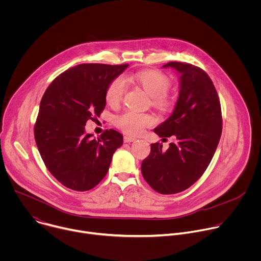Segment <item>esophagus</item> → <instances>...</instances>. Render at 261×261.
<instances>
[{
    "label": "esophagus",
    "instance_id": "obj_1",
    "mask_svg": "<svg viewBox=\"0 0 261 261\" xmlns=\"http://www.w3.org/2000/svg\"><path fill=\"white\" fill-rule=\"evenodd\" d=\"M135 140H136L135 137H131V136H128V135L124 136V141H125V142H133V141H135Z\"/></svg>",
    "mask_w": 261,
    "mask_h": 261
}]
</instances>
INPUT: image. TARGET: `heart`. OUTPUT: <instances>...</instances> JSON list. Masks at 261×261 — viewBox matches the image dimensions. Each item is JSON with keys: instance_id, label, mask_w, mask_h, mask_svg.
Returning a JSON list of instances; mask_svg holds the SVG:
<instances>
[{"instance_id": "heart-1", "label": "heart", "mask_w": 261, "mask_h": 261, "mask_svg": "<svg viewBox=\"0 0 261 261\" xmlns=\"http://www.w3.org/2000/svg\"><path fill=\"white\" fill-rule=\"evenodd\" d=\"M127 81L136 82L142 89L153 97L154 102L159 106H165L168 102L166 92L170 87L169 79L159 71L147 70L137 72L126 77ZM126 92V82L123 77H117L109 84L105 93L106 102L111 105H118ZM154 123L151 115L139 113L136 110H128L117 118V126L129 135H138Z\"/></svg>"}]
</instances>
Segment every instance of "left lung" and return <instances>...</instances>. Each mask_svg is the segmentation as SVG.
I'll list each match as a JSON object with an SVG mask.
<instances>
[{"instance_id": "left-lung-1", "label": "left lung", "mask_w": 261, "mask_h": 261, "mask_svg": "<svg viewBox=\"0 0 261 261\" xmlns=\"http://www.w3.org/2000/svg\"><path fill=\"white\" fill-rule=\"evenodd\" d=\"M163 67L179 74V93L173 113L154 132L176 140L166 151L159 142L152 143L141 173L158 193L175 194L192 186L211 163L222 133V115L215 86L202 69L180 62Z\"/></svg>"}]
</instances>
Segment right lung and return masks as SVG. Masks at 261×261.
<instances>
[{"label": "right lung", "instance_id": "obj_1", "mask_svg": "<svg viewBox=\"0 0 261 261\" xmlns=\"http://www.w3.org/2000/svg\"><path fill=\"white\" fill-rule=\"evenodd\" d=\"M128 66L81 64L60 74L46 89L34 135L45 166L65 187L75 191L96 187L123 144V135L114 129L93 138L85 126L101 115L107 87Z\"/></svg>", "mask_w": 261, "mask_h": 261}]
</instances>
